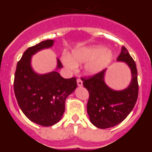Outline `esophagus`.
<instances>
[{
	"label": "esophagus",
	"mask_w": 152,
	"mask_h": 152,
	"mask_svg": "<svg viewBox=\"0 0 152 152\" xmlns=\"http://www.w3.org/2000/svg\"><path fill=\"white\" fill-rule=\"evenodd\" d=\"M77 85H78V87H81V86L83 85V81L80 79H77Z\"/></svg>",
	"instance_id": "obj_1"
}]
</instances>
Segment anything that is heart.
I'll use <instances>...</instances> for the list:
<instances>
[{
	"label": "heart",
	"mask_w": 152,
	"mask_h": 152,
	"mask_svg": "<svg viewBox=\"0 0 152 152\" xmlns=\"http://www.w3.org/2000/svg\"><path fill=\"white\" fill-rule=\"evenodd\" d=\"M113 58V54L110 50L104 49L100 45H93L75 49L72 56L64 54L62 62L68 68L75 69L78 64L87 62L84 68V72L87 75H95L107 68Z\"/></svg>",
	"instance_id": "obj_1"
}]
</instances>
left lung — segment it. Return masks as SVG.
Masks as SVG:
<instances>
[{"mask_svg": "<svg viewBox=\"0 0 152 152\" xmlns=\"http://www.w3.org/2000/svg\"><path fill=\"white\" fill-rule=\"evenodd\" d=\"M116 61L126 62L131 70V82L125 89L115 91L107 85L106 69L93 77L81 79L90 95L87 106L90 121L99 129L111 128L122 123L132 110L138 98L136 64L126 47H122Z\"/></svg>", "mask_w": 152, "mask_h": 152, "instance_id": "1", "label": "left lung"}]
</instances>
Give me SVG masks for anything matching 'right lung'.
I'll return each mask as SVG.
<instances>
[{
  "label": "right lung",
  "instance_id": "obj_1",
  "mask_svg": "<svg viewBox=\"0 0 152 152\" xmlns=\"http://www.w3.org/2000/svg\"><path fill=\"white\" fill-rule=\"evenodd\" d=\"M53 39L42 41L24 52L16 69L13 89L17 103L24 115L33 123L51 126L61 119L65 100L77 88L75 77L65 79L56 71L62 68L57 58V68L49 73H36L32 68V56L36 52L49 49Z\"/></svg>",
  "mask_w": 152,
  "mask_h": 152
}]
</instances>
